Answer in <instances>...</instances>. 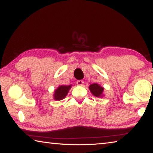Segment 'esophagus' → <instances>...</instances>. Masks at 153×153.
Wrapping results in <instances>:
<instances>
[{
  "mask_svg": "<svg viewBox=\"0 0 153 153\" xmlns=\"http://www.w3.org/2000/svg\"><path fill=\"white\" fill-rule=\"evenodd\" d=\"M76 84L77 86H82L84 84V81H82V80H78V81H77Z\"/></svg>",
  "mask_w": 153,
  "mask_h": 153,
  "instance_id": "1",
  "label": "esophagus"
}]
</instances>
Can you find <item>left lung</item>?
<instances>
[{"instance_id":"1","label":"left lung","mask_w":153,"mask_h":153,"mask_svg":"<svg viewBox=\"0 0 153 153\" xmlns=\"http://www.w3.org/2000/svg\"><path fill=\"white\" fill-rule=\"evenodd\" d=\"M89 90L90 92L96 97H102L103 91H104V88L100 86L99 84L94 83V84H90L89 86Z\"/></svg>"}]
</instances>
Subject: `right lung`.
<instances>
[{
  "label": "right lung",
  "instance_id": "1",
  "mask_svg": "<svg viewBox=\"0 0 153 153\" xmlns=\"http://www.w3.org/2000/svg\"><path fill=\"white\" fill-rule=\"evenodd\" d=\"M71 86V85H69V86H63V85H61V86H59L54 91V99L55 100H61L64 99L67 94H68Z\"/></svg>",
  "mask_w": 153,
  "mask_h": 153
}]
</instances>
